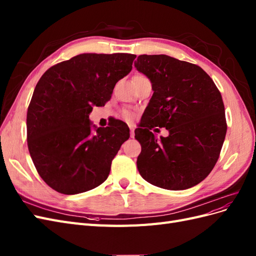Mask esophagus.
<instances>
[{
  "mask_svg": "<svg viewBox=\"0 0 256 256\" xmlns=\"http://www.w3.org/2000/svg\"><path fill=\"white\" fill-rule=\"evenodd\" d=\"M130 128V136L131 138H134V125H129Z\"/></svg>",
  "mask_w": 256,
  "mask_h": 256,
  "instance_id": "34e87169",
  "label": "esophagus"
}]
</instances>
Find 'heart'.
I'll return each mask as SVG.
<instances>
[{
  "instance_id": "b5f03b06",
  "label": "heart",
  "mask_w": 256,
  "mask_h": 256,
  "mask_svg": "<svg viewBox=\"0 0 256 256\" xmlns=\"http://www.w3.org/2000/svg\"><path fill=\"white\" fill-rule=\"evenodd\" d=\"M122 116H124V118H125V120H131L134 118V114H132V112L129 111V110H124L122 111Z\"/></svg>"
}]
</instances>
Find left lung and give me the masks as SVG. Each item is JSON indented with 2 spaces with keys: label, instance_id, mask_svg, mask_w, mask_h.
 <instances>
[{
  "label": "left lung",
  "instance_id": "left-lung-1",
  "mask_svg": "<svg viewBox=\"0 0 256 256\" xmlns=\"http://www.w3.org/2000/svg\"><path fill=\"white\" fill-rule=\"evenodd\" d=\"M134 66L152 82L154 94L136 138L142 150L138 170L146 182L184 190L212 172L226 134L224 104L212 79L198 65L164 54L138 56ZM164 126L158 142L150 130Z\"/></svg>",
  "mask_w": 256,
  "mask_h": 256
}]
</instances>
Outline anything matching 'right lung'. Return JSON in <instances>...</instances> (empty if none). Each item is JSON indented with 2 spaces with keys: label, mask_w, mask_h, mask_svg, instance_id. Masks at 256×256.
Listing matches in <instances>:
<instances>
[{
  "label": "right lung",
  "mask_w": 256,
  "mask_h": 256,
  "mask_svg": "<svg viewBox=\"0 0 256 256\" xmlns=\"http://www.w3.org/2000/svg\"><path fill=\"white\" fill-rule=\"evenodd\" d=\"M134 54L83 53L50 67L36 84L26 114L28 147L38 174L63 194L102 184L122 144L126 122L92 125V106L109 102L132 69ZM94 130H92V128Z\"/></svg>",
  "instance_id": "right-lung-1"
}]
</instances>
